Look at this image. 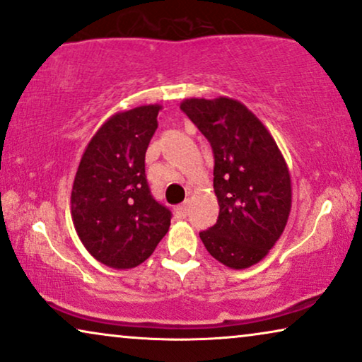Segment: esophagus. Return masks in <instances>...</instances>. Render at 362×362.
<instances>
[{"mask_svg":"<svg viewBox=\"0 0 362 362\" xmlns=\"http://www.w3.org/2000/svg\"><path fill=\"white\" fill-rule=\"evenodd\" d=\"M187 209H189V206H187V202H182L181 206L176 207V214L180 216V217H182V219H185V217L187 216Z\"/></svg>","mask_w":362,"mask_h":362,"instance_id":"esophagus-1","label":"esophagus"}]
</instances>
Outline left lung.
<instances>
[{
	"instance_id": "8db88e82",
	"label": "left lung",
	"mask_w": 362,
	"mask_h": 362,
	"mask_svg": "<svg viewBox=\"0 0 362 362\" xmlns=\"http://www.w3.org/2000/svg\"><path fill=\"white\" fill-rule=\"evenodd\" d=\"M181 110L214 153L219 217L199 232L202 244L230 269L259 264L280 239L291 207L290 173L279 146L264 123L232 98H186Z\"/></svg>"
}]
</instances>
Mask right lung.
<instances>
[{"label": "right lung", "mask_w": 362, "mask_h": 362, "mask_svg": "<svg viewBox=\"0 0 362 362\" xmlns=\"http://www.w3.org/2000/svg\"><path fill=\"white\" fill-rule=\"evenodd\" d=\"M160 105L108 118L88 143L72 186L78 239L103 265L133 269L145 262L171 224V211L151 196L145 155Z\"/></svg>", "instance_id": "add662e5"}]
</instances>
